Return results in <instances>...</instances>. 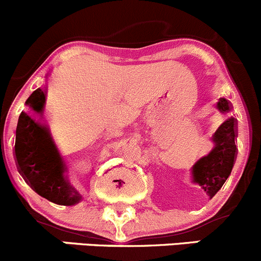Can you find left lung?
<instances>
[{
	"instance_id": "left-lung-1",
	"label": "left lung",
	"mask_w": 261,
	"mask_h": 261,
	"mask_svg": "<svg viewBox=\"0 0 261 261\" xmlns=\"http://www.w3.org/2000/svg\"><path fill=\"white\" fill-rule=\"evenodd\" d=\"M216 107L223 115H228L232 109L226 98L218 99ZM236 131L238 127L235 117L228 116L213 134V147L211 151L206 156L201 158L191 169L192 181L198 184L210 198H212L222 188L235 164L238 152L235 143L238 136Z\"/></svg>"
}]
</instances>
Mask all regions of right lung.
Here are the masks:
<instances>
[{"label": "right lung", "mask_w": 261, "mask_h": 261, "mask_svg": "<svg viewBox=\"0 0 261 261\" xmlns=\"http://www.w3.org/2000/svg\"><path fill=\"white\" fill-rule=\"evenodd\" d=\"M45 91L38 88L25 102L28 109L20 114L16 127L15 160L20 174L39 196L73 206L82 197L65 177L67 167L45 118Z\"/></svg>", "instance_id": "obj_1"}]
</instances>
